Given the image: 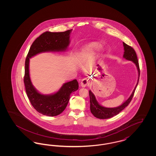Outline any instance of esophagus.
Segmentation results:
<instances>
[{"mask_svg":"<svg viewBox=\"0 0 156 156\" xmlns=\"http://www.w3.org/2000/svg\"><path fill=\"white\" fill-rule=\"evenodd\" d=\"M89 85V81L87 79H83L82 80L81 82V86L82 87H86L87 86H88Z\"/></svg>","mask_w":156,"mask_h":156,"instance_id":"esophagus-1","label":"esophagus"}]
</instances>
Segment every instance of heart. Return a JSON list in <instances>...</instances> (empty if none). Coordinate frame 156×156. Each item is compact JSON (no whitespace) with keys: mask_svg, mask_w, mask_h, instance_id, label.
Masks as SVG:
<instances>
[{"mask_svg":"<svg viewBox=\"0 0 156 156\" xmlns=\"http://www.w3.org/2000/svg\"><path fill=\"white\" fill-rule=\"evenodd\" d=\"M98 45L97 44H92L90 45L89 46V48L91 50H96L98 48Z\"/></svg>","mask_w":156,"mask_h":156,"instance_id":"obj_1","label":"heart"}]
</instances>
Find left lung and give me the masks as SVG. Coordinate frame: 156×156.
Here are the masks:
<instances>
[{"mask_svg": "<svg viewBox=\"0 0 156 156\" xmlns=\"http://www.w3.org/2000/svg\"><path fill=\"white\" fill-rule=\"evenodd\" d=\"M123 44L124 51H125L124 54H123V58H125L127 60L132 61L137 67V71H138L137 83L134 89L133 90V92L132 93L130 97L121 105H120L118 107H115V108H106V107H104L102 105H101L98 102L94 94L91 92L90 90H89V97H90V112L95 117H96L98 119H105L111 118L114 116L117 115L122 110H123L131 102L133 97L135 89L136 88V87L139 82V76H140V68H139V61H138L136 53L132 47L126 44V43H125L124 42H123Z\"/></svg>", "mask_w": 156, "mask_h": 156, "instance_id": "1", "label": "left lung"}]
</instances>
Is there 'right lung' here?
I'll return each instance as SVG.
<instances>
[{
	"label": "right lung",
	"mask_w": 156,
	"mask_h": 156,
	"mask_svg": "<svg viewBox=\"0 0 156 156\" xmlns=\"http://www.w3.org/2000/svg\"><path fill=\"white\" fill-rule=\"evenodd\" d=\"M71 31L57 33L46 31L43 33L31 45L25 61L24 83L27 97L38 112L48 116H57L65 110L71 94L78 89V82L76 80H74L64 83L58 91L54 94H41L34 87L30 80V58L41 52L65 51L70 43Z\"/></svg>",
	"instance_id": "add662e5"
}]
</instances>
